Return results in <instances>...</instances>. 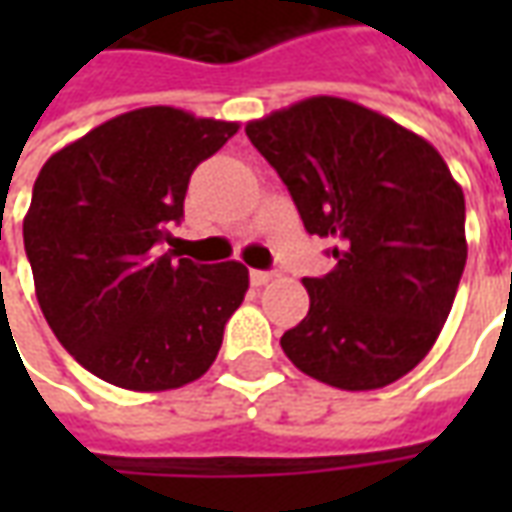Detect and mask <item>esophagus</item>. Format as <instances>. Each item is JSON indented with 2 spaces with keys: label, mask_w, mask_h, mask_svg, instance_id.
Returning <instances> with one entry per match:
<instances>
[{
  "label": "esophagus",
  "mask_w": 512,
  "mask_h": 512,
  "mask_svg": "<svg viewBox=\"0 0 512 512\" xmlns=\"http://www.w3.org/2000/svg\"><path fill=\"white\" fill-rule=\"evenodd\" d=\"M249 279H252L255 288H263V285H268L274 279V274L271 271H249Z\"/></svg>",
  "instance_id": "34e87169"
}]
</instances>
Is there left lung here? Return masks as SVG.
<instances>
[{"mask_svg": "<svg viewBox=\"0 0 512 512\" xmlns=\"http://www.w3.org/2000/svg\"><path fill=\"white\" fill-rule=\"evenodd\" d=\"M337 266L307 277L282 351L315 381L367 392L428 356L466 266V202L439 150L395 120L315 95L246 123Z\"/></svg>", "mask_w": 512, "mask_h": 512, "instance_id": "left-lung-1", "label": "left lung"}]
</instances>
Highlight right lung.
I'll return each mask as SVG.
<instances>
[{
	"mask_svg": "<svg viewBox=\"0 0 512 512\" xmlns=\"http://www.w3.org/2000/svg\"><path fill=\"white\" fill-rule=\"evenodd\" d=\"M238 123L145 106L106 120L43 164L24 216L35 296L62 348L131 392L208 373L249 288L235 260L200 266L175 249L191 172Z\"/></svg>",
	"mask_w": 512,
	"mask_h": 512,
	"instance_id": "right-lung-1",
	"label": "right lung"
}]
</instances>
